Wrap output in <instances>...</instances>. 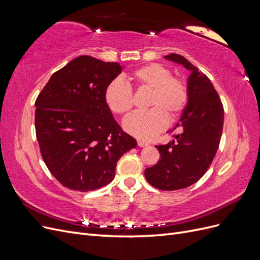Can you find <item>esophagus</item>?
<instances>
[{
  "instance_id": "obj_1",
  "label": "esophagus",
  "mask_w": 260,
  "mask_h": 260,
  "mask_svg": "<svg viewBox=\"0 0 260 260\" xmlns=\"http://www.w3.org/2000/svg\"><path fill=\"white\" fill-rule=\"evenodd\" d=\"M138 146H139V147L148 146V143H147V142H144V141H142V140H139V141H138Z\"/></svg>"
}]
</instances>
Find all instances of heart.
<instances>
[{
  "label": "heart",
  "mask_w": 260,
  "mask_h": 260,
  "mask_svg": "<svg viewBox=\"0 0 260 260\" xmlns=\"http://www.w3.org/2000/svg\"><path fill=\"white\" fill-rule=\"evenodd\" d=\"M139 88L153 90L146 112H135L124 118L123 129L141 140H152L168 125V116L176 118L187 103L185 83L175 78L171 70L159 64L141 67L130 75ZM105 102L115 114L123 115L133 106V93L130 86L117 78L106 86Z\"/></svg>",
  "instance_id": "obj_1"
}]
</instances>
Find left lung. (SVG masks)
<instances>
[{
    "label": "left lung",
    "instance_id": "obj_1",
    "mask_svg": "<svg viewBox=\"0 0 260 260\" xmlns=\"http://www.w3.org/2000/svg\"><path fill=\"white\" fill-rule=\"evenodd\" d=\"M182 65L191 74L187 78V103L178 123L169 132L179 130L169 143L158 145L160 160L145 169L149 184L165 191L180 190L194 184L205 175L219 147L224 113L214 84L206 75L182 55L164 57Z\"/></svg>",
    "mask_w": 260,
    "mask_h": 260
}]
</instances>
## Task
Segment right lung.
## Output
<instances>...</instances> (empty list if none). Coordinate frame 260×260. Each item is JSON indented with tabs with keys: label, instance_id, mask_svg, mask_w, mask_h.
Instances as JSON below:
<instances>
[{
	"label": "right lung",
	"instance_id": "obj_1",
	"mask_svg": "<svg viewBox=\"0 0 260 260\" xmlns=\"http://www.w3.org/2000/svg\"><path fill=\"white\" fill-rule=\"evenodd\" d=\"M118 62L81 55L52 75L36 101L42 158L59 183L89 192L111 183L117 161L137 141L123 132L105 102Z\"/></svg>",
	"mask_w": 260,
	"mask_h": 260
}]
</instances>
